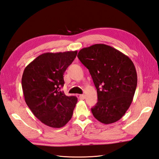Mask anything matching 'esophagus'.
Returning a JSON list of instances; mask_svg holds the SVG:
<instances>
[{
	"mask_svg": "<svg viewBox=\"0 0 159 159\" xmlns=\"http://www.w3.org/2000/svg\"><path fill=\"white\" fill-rule=\"evenodd\" d=\"M84 98H85V95H79V99H80L83 100V99H84Z\"/></svg>",
	"mask_w": 159,
	"mask_h": 159,
	"instance_id": "obj_1",
	"label": "esophagus"
}]
</instances>
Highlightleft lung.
Segmentation results:
<instances>
[{"instance_id":"obj_1","label":"left lung","mask_w":159,"mask_h":159,"mask_svg":"<svg viewBox=\"0 0 159 159\" xmlns=\"http://www.w3.org/2000/svg\"><path fill=\"white\" fill-rule=\"evenodd\" d=\"M79 59L89 69L97 89L93 116L105 124L120 120L131 105L137 86L132 61L119 50L105 44L81 49Z\"/></svg>"}]
</instances>
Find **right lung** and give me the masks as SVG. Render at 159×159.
<instances>
[{
	"label": "right lung",
	"mask_w": 159,
	"mask_h": 159,
	"mask_svg": "<svg viewBox=\"0 0 159 159\" xmlns=\"http://www.w3.org/2000/svg\"><path fill=\"white\" fill-rule=\"evenodd\" d=\"M76 54L77 51L44 53L23 71L21 84L26 104L50 127L62 128L72 118L77 98L66 96L60 89L64 84V73Z\"/></svg>",
	"instance_id": "add662e5"
}]
</instances>
